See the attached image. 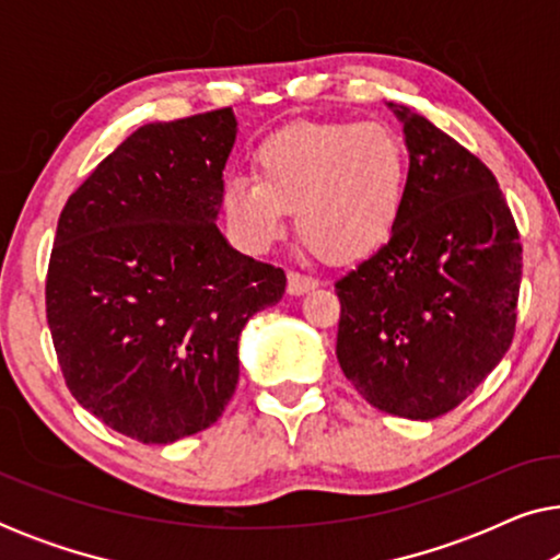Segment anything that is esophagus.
<instances>
[{"instance_id":"1","label":"esophagus","mask_w":560,"mask_h":560,"mask_svg":"<svg viewBox=\"0 0 560 560\" xmlns=\"http://www.w3.org/2000/svg\"><path fill=\"white\" fill-rule=\"evenodd\" d=\"M316 285H318V280L311 278V275H303V272H295V270L288 272V293L290 295H303Z\"/></svg>"}]
</instances>
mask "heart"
<instances>
[{
  "instance_id": "1",
  "label": "heart",
  "mask_w": 560,
  "mask_h": 560,
  "mask_svg": "<svg viewBox=\"0 0 560 560\" xmlns=\"http://www.w3.org/2000/svg\"><path fill=\"white\" fill-rule=\"evenodd\" d=\"M252 171L221 194L229 226L252 252L272 247L295 209L298 234L318 255L354 262L389 240L408 203V148L374 121H293L257 142Z\"/></svg>"
}]
</instances>
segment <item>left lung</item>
<instances>
[{
  "label": "left lung",
  "mask_w": 560,
  "mask_h": 560,
  "mask_svg": "<svg viewBox=\"0 0 560 560\" xmlns=\"http://www.w3.org/2000/svg\"><path fill=\"white\" fill-rule=\"evenodd\" d=\"M395 114L410 152L408 203L389 242L336 280V357L377 410L433 420L510 349L523 244L492 171L420 114Z\"/></svg>",
  "instance_id": "8db88e82"
}]
</instances>
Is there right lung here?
Instances as JSON below:
<instances>
[{
    "mask_svg": "<svg viewBox=\"0 0 560 560\" xmlns=\"http://www.w3.org/2000/svg\"><path fill=\"white\" fill-rule=\"evenodd\" d=\"M234 112L155 121L73 190L58 219L45 313L71 395L112 431L173 443L221 418L236 341L285 272L232 249L217 217Z\"/></svg>",
    "mask_w": 560,
    "mask_h": 560,
    "instance_id": "obj_1",
    "label": "right lung"
}]
</instances>
